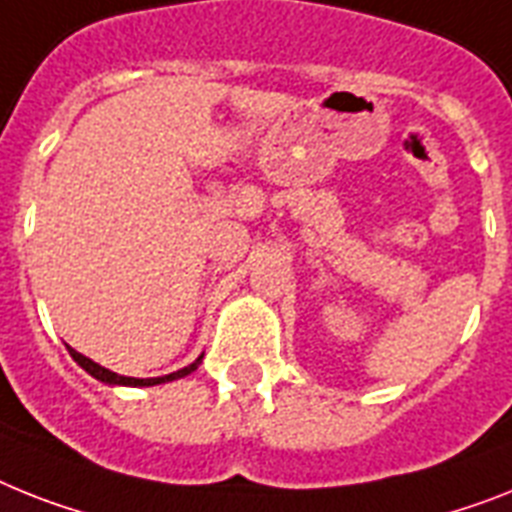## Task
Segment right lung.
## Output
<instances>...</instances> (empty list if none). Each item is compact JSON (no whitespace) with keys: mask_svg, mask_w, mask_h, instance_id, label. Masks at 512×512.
Instances as JSON below:
<instances>
[{"mask_svg":"<svg viewBox=\"0 0 512 512\" xmlns=\"http://www.w3.org/2000/svg\"><path fill=\"white\" fill-rule=\"evenodd\" d=\"M70 356L78 361V366H83V369L91 374L94 379H99V382L104 384H125V387H154V384H162V382H172V379H180V377H188L190 371L198 369V363H201V358L198 361H193L190 366H185V369L180 371H172V374H167V377H154V379H135V377H120V374H114V371L104 369V366H99V363H94L91 358H86L83 353H78V350L70 348Z\"/></svg>","mask_w":512,"mask_h":512,"instance_id":"add662e5","label":"right lung"}]
</instances>
